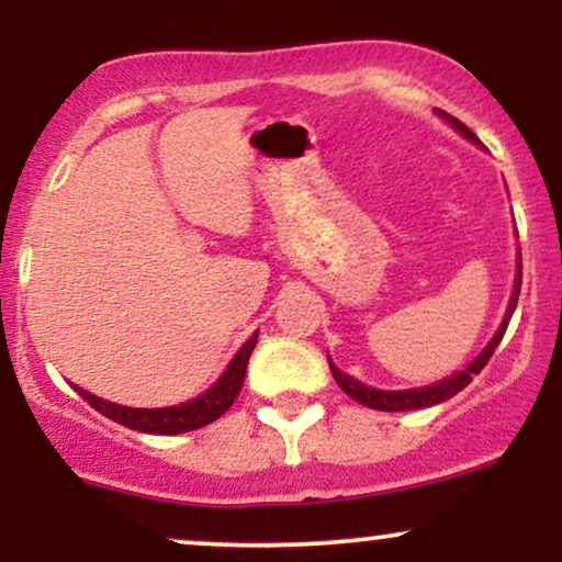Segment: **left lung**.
<instances>
[{
  "label": "left lung",
  "instance_id": "1",
  "mask_svg": "<svg viewBox=\"0 0 562 562\" xmlns=\"http://www.w3.org/2000/svg\"><path fill=\"white\" fill-rule=\"evenodd\" d=\"M441 119H447L451 126L457 128V132L462 134V137H468L470 142H475V145H481V139L475 137L470 128L462 124V121H457L454 115L443 113V111H436ZM520 280H524V269H520L518 263V274H515V288H513V299H509V306H507V314L505 319H502L499 330L492 340H488V346L483 348L479 357L470 362L465 370H460L457 375H451L447 380H441V383H434V385H425V389H409V391H378V389H370V385L359 383V380H353L351 375H346V372H340L338 367L330 362V372L335 378V383L340 385V391L346 393V396H351L353 402L364 404V406H372V409H380V412H409V409H423V406H434V404H441L447 402V398L454 396V393H460L465 385L473 380L479 372L486 367L488 359H492L494 348L499 346L502 335H505L507 325H509V317H513L515 306H518V295H520Z\"/></svg>",
  "mask_w": 562,
  "mask_h": 562
}]
</instances>
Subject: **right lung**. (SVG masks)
Listing matches in <instances>:
<instances>
[{"mask_svg":"<svg viewBox=\"0 0 562 562\" xmlns=\"http://www.w3.org/2000/svg\"><path fill=\"white\" fill-rule=\"evenodd\" d=\"M256 340H259V333H254L248 338L240 351L235 353L224 375L211 385L209 391L200 393L198 398L192 402L177 404V406H160V409H134V406H121L113 402H105V398L94 396V393L79 389L74 385L76 393L87 402L89 406H94L100 415H105L108 420L124 425V428L139 430V434H158V436H173V434H187V430H198L203 425L218 420L224 412L235 404L237 393L243 389L245 380V370H248V359L250 351L256 348Z\"/></svg>","mask_w":562,"mask_h":562,"instance_id":"obj_1","label":"right lung"}]
</instances>
